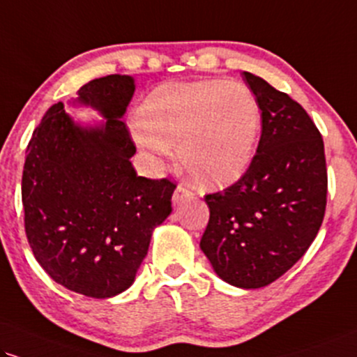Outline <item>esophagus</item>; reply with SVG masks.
<instances>
[{"label":"esophagus","instance_id":"34e87169","mask_svg":"<svg viewBox=\"0 0 357 357\" xmlns=\"http://www.w3.org/2000/svg\"><path fill=\"white\" fill-rule=\"evenodd\" d=\"M190 199H195V193H193L188 187L178 183L177 188H175V192H174V197H172L174 204H180L182 200H190Z\"/></svg>","mask_w":357,"mask_h":357}]
</instances>
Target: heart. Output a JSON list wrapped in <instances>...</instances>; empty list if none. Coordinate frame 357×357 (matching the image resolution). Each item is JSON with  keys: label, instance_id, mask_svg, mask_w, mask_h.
<instances>
[{"label": "heart", "instance_id": "heart-1", "mask_svg": "<svg viewBox=\"0 0 357 357\" xmlns=\"http://www.w3.org/2000/svg\"><path fill=\"white\" fill-rule=\"evenodd\" d=\"M135 140L153 165L170 147L202 187L235 183L252 165L261 130L253 92L225 79L169 84L152 91L139 111Z\"/></svg>", "mask_w": 357, "mask_h": 357}]
</instances>
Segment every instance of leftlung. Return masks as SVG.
<instances>
[{
	"mask_svg": "<svg viewBox=\"0 0 357 357\" xmlns=\"http://www.w3.org/2000/svg\"><path fill=\"white\" fill-rule=\"evenodd\" d=\"M241 76L261 109V135L243 177L205 195L210 218L200 248L220 278L250 289L278 280L313 243L328 170L323 137L305 109L265 79Z\"/></svg>",
	"mask_w": 357,
	"mask_h": 357,
	"instance_id": "8db88e82",
	"label": "left lung"
}]
</instances>
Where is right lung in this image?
<instances>
[{"label":"right lung","instance_id":"add662e5","mask_svg":"<svg viewBox=\"0 0 357 357\" xmlns=\"http://www.w3.org/2000/svg\"><path fill=\"white\" fill-rule=\"evenodd\" d=\"M134 89L121 74L87 82L79 102L102 112L105 126L82 129L57 102L26 149L21 199L34 258L57 284L99 300L132 284L177 187L135 174V145L121 119Z\"/></svg>","mask_w":357,"mask_h":357}]
</instances>
